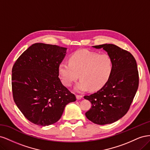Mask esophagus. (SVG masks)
<instances>
[{
	"label": "esophagus",
	"mask_w": 150,
	"mask_h": 150,
	"mask_svg": "<svg viewBox=\"0 0 150 150\" xmlns=\"http://www.w3.org/2000/svg\"><path fill=\"white\" fill-rule=\"evenodd\" d=\"M76 99H78V100H79V99H81V98H83V96H81V95H76Z\"/></svg>",
	"instance_id": "obj_1"
}]
</instances>
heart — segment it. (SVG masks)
Returning <instances> with one entry per match:
<instances>
[{"label":"heart","mask_w":150,"mask_h":150,"mask_svg":"<svg viewBox=\"0 0 150 150\" xmlns=\"http://www.w3.org/2000/svg\"><path fill=\"white\" fill-rule=\"evenodd\" d=\"M112 62L107 54H98L88 50H79L70 56L69 62H62L58 71L62 83L71 86L79 78L74 86L76 92L83 93L89 89L95 91L102 88L110 79Z\"/></svg>","instance_id":"heart-1"}]
</instances>
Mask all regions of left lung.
<instances>
[{
	"mask_svg": "<svg viewBox=\"0 0 150 150\" xmlns=\"http://www.w3.org/2000/svg\"><path fill=\"white\" fill-rule=\"evenodd\" d=\"M92 47L105 51L111 59L113 67L110 79L101 89L84 96L92 104L85 115L95 124H111L126 114L137 91L139 76L137 62L130 52L115 44Z\"/></svg>",
	"mask_w": 150,
	"mask_h": 150,
	"instance_id": "1",
	"label": "left lung"
}]
</instances>
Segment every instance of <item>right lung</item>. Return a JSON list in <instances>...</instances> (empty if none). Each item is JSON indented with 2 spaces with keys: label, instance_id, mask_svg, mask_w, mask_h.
<instances>
[{
  "label": "right lung",
  "instance_id": "add662e5",
  "mask_svg": "<svg viewBox=\"0 0 150 150\" xmlns=\"http://www.w3.org/2000/svg\"><path fill=\"white\" fill-rule=\"evenodd\" d=\"M67 48L35 43L17 59L12 71L13 100L29 121L46 126L59 120L67 104L76 101L59 78Z\"/></svg>",
  "mask_w": 150,
  "mask_h": 150
}]
</instances>
